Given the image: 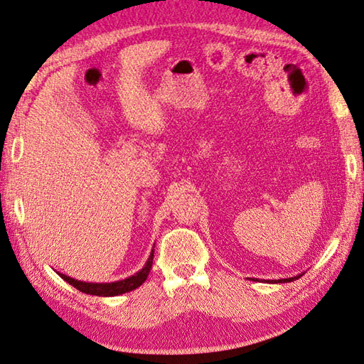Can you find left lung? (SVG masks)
I'll use <instances>...</instances> for the list:
<instances>
[{"label":"left lung","instance_id":"left-lung-1","mask_svg":"<svg viewBox=\"0 0 364 364\" xmlns=\"http://www.w3.org/2000/svg\"><path fill=\"white\" fill-rule=\"evenodd\" d=\"M299 277H302V274H299L296 277H289V279H279V280H266V282H271V284H285V282H293Z\"/></svg>","mask_w":364,"mask_h":364}]
</instances>
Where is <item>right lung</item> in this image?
Returning a JSON list of instances; mask_svg holds the SVG:
<instances>
[{
    "mask_svg": "<svg viewBox=\"0 0 364 364\" xmlns=\"http://www.w3.org/2000/svg\"><path fill=\"white\" fill-rule=\"evenodd\" d=\"M152 260H154V249L151 250V255L148 258V262L144 263L143 268L134 274V276L127 277L124 280H118V282H112V284H90V282H80L76 279H71L65 274L58 272L59 276L67 282V284L73 285L79 291H82L85 294H92V296H102V297H109V296H118V294H124L132 291V289L139 288L146 277L149 276L151 266H152Z\"/></svg>",
    "mask_w": 364,
    "mask_h": 364,
    "instance_id": "1",
    "label": "right lung"
}]
</instances>
